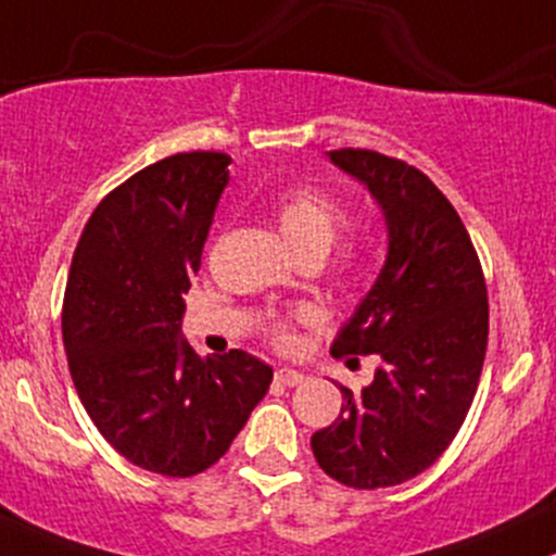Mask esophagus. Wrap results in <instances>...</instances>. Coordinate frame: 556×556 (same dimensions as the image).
<instances>
[{
    "label": "esophagus",
    "mask_w": 556,
    "mask_h": 556,
    "mask_svg": "<svg viewBox=\"0 0 556 556\" xmlns=\"http://www.w3.org/2000/svg\"><path fill=\"white\" fill-rule=\"evenodd\" d=\"M274 380H277L279 386H285V388H295V386H301L306 377H303L301 371H295V369H277Z\"/></svg>",
    "instance_id": "1"
}]
</instances>
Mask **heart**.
<instances>
[{
    "label": "heart",
    "mask_w": 556,
    "mask_h": 556,
    "mask_svg": "<svg viewBox=\"0 0 556 556\" xmlns=\"http://www.w3.org/2000/svg\"><path fill=\"white\" fill-rule=\"evenodd\" d=\"M274 222L288 240V245L295 250L298 258H325L338 242L340 231L348 224V211L338 198L327 189L314 185H295L285 189L274 203ZM356 261L348 255L343 261V271L351 274ZM319 311L303 306L290 316H277L268 321L266 334L277 348H292L295 343V325H316Z\"/></svg>",
    "instance_id": "b5f03b06"
}]
</instances>
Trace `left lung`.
Returning <instances> with one entry per match:
<instances>
[{
	"label": "left lung",
	"mask_w": 556,
	"mask_h": 556,
	"mask_svg": "<svg viewBox=\"0 0 556 556\" xmlns=\"http://www.w3.org/2000/svg\"><path fill=\"white\" fill-rule=\"evenodd\" d=\"M386 211L388 258L332 343L334 358L377 353L375 382L311 435L329 478L358 491L425 472L465 422L488 345L483 266L459 213L419 168L375 150H329Z\"/></svg>",
	"instance_id": "8db88e82"
}]
</instances>
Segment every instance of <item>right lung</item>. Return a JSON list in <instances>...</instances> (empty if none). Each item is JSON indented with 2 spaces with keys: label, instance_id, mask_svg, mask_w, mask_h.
<instances>
[{
  "label": "right lung",
  "instance_id": "add662e5",
  "mask_svg": "<svg viewBox=\"0 0 556 556\" xmlns=\"http://www.w3.org/2000/svg\"><path fill=\"white\" fill-rule=\"evenodd\" d=\"M227 152H179L100 200L73 253L63 345L78 399L131 465L192 478L227 454L274 371L245 351L200 356L179 338Z\"/></svg>",
  "mask_w": 556,
  "mask_h": 556
}]
</instances>
